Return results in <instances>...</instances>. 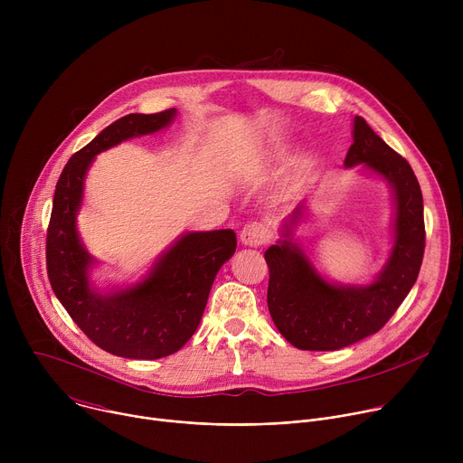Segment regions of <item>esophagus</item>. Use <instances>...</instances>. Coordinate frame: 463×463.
Listing matches in <instances>:
<instances>
[{
	"mask_svg": "<svg viewBox=\"0 0 463 463\" xmlns=\"http://www.w3.org/2000/svg\"><path fill=\"white\" fill-rule=\"evenodd\" d=\"M240 240L249 247H261L271 240V229L261 222L247 223L240 232Z\"/></svg>",
	"mask_w": 463,
	"mask_h": 463,
	"instance_id": "1",
	"label": "esophagus"
}]
</instances>
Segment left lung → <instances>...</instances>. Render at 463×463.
<instances>
[{
	"label": "left lung",
	"mask_w": 463,
	"mask_h": 463,
	"mask_svg": "<svg viewBox=\"0 0 463 463\" xmlns=\"http://www.w3.org/2000/svg\"><path fill=\"white\" fill-rule=\"evenodd\" d=\"M364 163L384 175L395 192V243L386 268L366 288L326 282L302 250L288 238L302 205L286 223L280 245L266 250L269 268L268 306L279 332L295 348L332 352L350 346L379 329L398 311L412 289L425 252L423 195L412 166L393 152L363 117L354 120V145L345 165Z\"/></svg>",
	"instance_id": "8db88e82"
}]
</instances>
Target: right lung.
Instances as JSON below:
<instances>
[{
  "instance_id": "obj_1",
  "label": "right lung",
  "mask_w": 463,
  "mask_h": 463,
  "mask_svg": "<svg viewBox=\"0 0 463 463\" xmlns=\"http://www.w3.org/2000/svg\"><path fill=\"white\" fill-rule=\"evenodd\" d=\"M175 109L129 113L100 134L63 166L47 227V277L56 298L91 343L128 359H159L175 354L194 335L203 317L216 273L236 250L231 229L184 234L139 286L102 297L90 288L88 266L75 214L93 157L129 137L154 134Z\"/></svg>"
}]
</instances>
